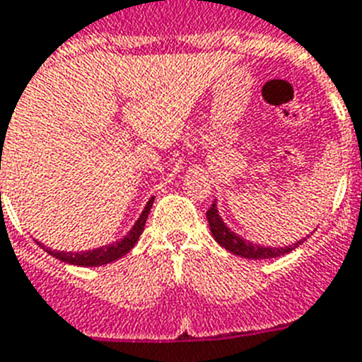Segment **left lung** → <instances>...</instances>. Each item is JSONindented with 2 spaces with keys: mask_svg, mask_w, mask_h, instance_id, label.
I'll use <instances>...</instances> for the list:
<instances>
[{
  "mask_svg": "<svg viewBox=\"0 0 362 362\" xmlns=\"http://www.w3.org/2000/svg\"><path fill=\"white\" fill-rule=\"evenodd\" d=\"M207 222H209V229H211L213 237L215 240L218 242L220 246L224 247V250L231 251L235 255L244 257V259H255V260H262V259H276V257H282L286 253H290L293 251L295 247L300 246L306 238L303 240L295 242L293 246H286V247H264L259 246V244H253L250 240H244L238 235H235L228 226L222 222L218 215V209H216V204H213L206 213Z\"/></svg>",
  "mask_w": 362,
  "mask_h": 362,
  "instance_id": "left-lung-1",
  "label": "left lung"
}]
</instances>
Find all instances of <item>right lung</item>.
<instances>
[{"instance_id":"add662e5","label":"right lung","mask_w":362,"mask_h":362,"mask_svg":"<svg viewBox=\"0 0 362 362\" xmlns=\"http://www.w3.org/2000/svg\"><path fill=\"white\" fill-rule=\"evenodd\" d=\"M153 200H155V197H151L147 206L144 207L142 215L138 216V220L134 222L133 229H131V231H129L122 240L115 242V244H109V246H103V247H96V250L80 251V253H72V251L65 253V251H54V250H50V247H43V246L42 247L49 253V255L54 257V259H59L62 262L74 264V266H87V268H89V266H102V264L112 262V260L120 259V257H124L125 253H129V251L134 247V244H136L138 238H140V235H142L144 231L147 215H149L151 207H153Z\"/></svg>"}]
</instances>
